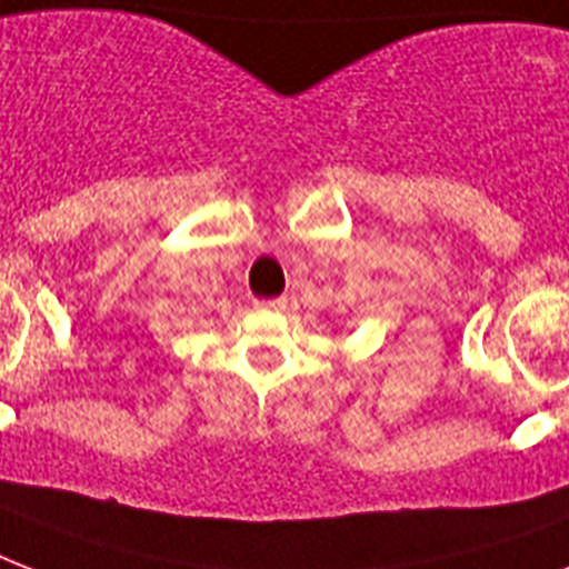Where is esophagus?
I'll list each match as a JSON object with an SVG mask.
<instances>
[{"label": "esophagus", "mask_w": 569, "mask_h": 569, "mask_svg": "<svg viewBox=\"0 0 569 569\" xmlns=\"http://www.w3.org/2000/svg\"><path fill=\"white\" fill-rule=\"evenodd\" d=\"M259 307H266V310H286V298H271V301H262Z\"/></svg>", "instance_id": "esophagus-1"}]
</instances>
